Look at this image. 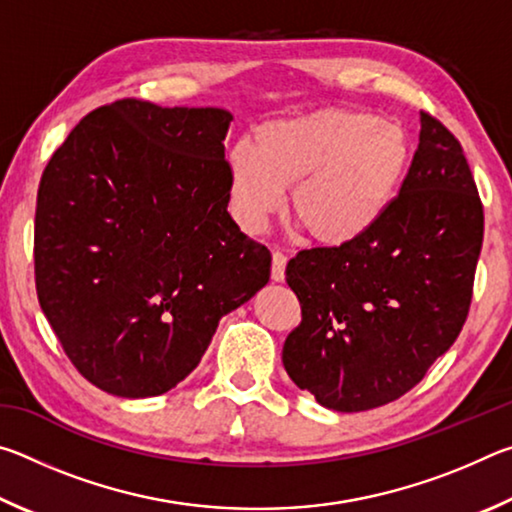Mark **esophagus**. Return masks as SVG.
I'll use <instances>...</instances> for the list:
<instances>
[{"mask_svg": "<svg viewBox=\"0 0 512 512\" xmlns=\"http://www.w3.org/2000/svg\"><path fill=\"white\" fill-rule=\"evenodd\" d=\"M284 268H287V257H284L280 250H275L273 266H271V277L275 282H284Z\"/></svg>", "mask_w": 512, "mask_h": 512, "instance_id": "esophagus-1", "label": "esophagus"}]
</instances>
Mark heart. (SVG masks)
<instances>
[{"instance_id":"obj_1","label":"heart","mask_w":512,"mask_h":512,"mask_svg":"<svg viewBox=\"0 0 512 512\" xmlns=\"http://www.w3.org/2000/svg\"><path fill=\"white\" fill-rule=\"evenodd\" d=\"M413 162L406 128L375 112L327 108L257 126L225 155L235 221L259 235L282 210L323 248L366 239L400 196Z\"/></svg>"}]
</instances>
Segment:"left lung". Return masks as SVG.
I'll use <instances>...</instances> for the list:
<instances>
[{
	"label": "left lung",
	"instance_id": "left-lung-1",
	"mask_svg": "<svg viewBox=\"0 0 512 512\" xmlns=\"http://www.w3.org/2000/svg\"><path fill=\"white\" fill-rule=\"evenodd\" d=\"M481 244L483 207L461 144L422 112L384 221L359 244L300 250L287 264L302 309L282 348L293 384L341 413L411 391L461 334Z\"/></svg>",
	"mask_w": 512,
	"mask_h": 512
}]
</instances>
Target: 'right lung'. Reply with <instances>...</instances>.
Returning a JSON list of instances; mask_svg holds the SVG:
<instances>
[{
    "instance_id": "obj_1",
    "label": "right lung",
    "mask_w": 512,
    "mask_h": 512,
    "mask_svg": "<svg viewBox=\"0 0 512 512\" xmlns=\"http://www.w3.org/2000/svg\"><path fill=\"white\" fill-rule=\"evenodd\" d=\"M232 119L121 99L83 117L42 173L38 300L101 391L137 400L176 388L219 320L271 277L268 248L228 212Z\"/></svg>"
}]
</instances>
